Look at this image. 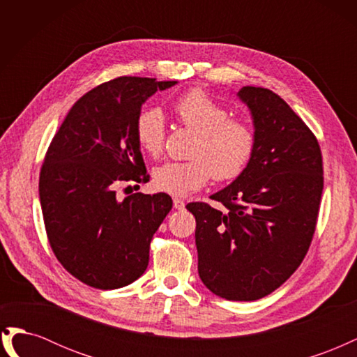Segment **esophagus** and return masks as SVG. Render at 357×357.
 Returning <instances> with one entry per match:
<instances>
[{
  "instance_id": "esophagus-1",
  "label": "esophagus",
  "mask_w": 357,
  "mask_h": 357,
  "mask_svg": "<svg viewBox=\"0 0 357 357\" xmlns=\"http://www.w3.org/2000/svg\"><path fill=\"white\" fill-rule=\"evenodd\" d=\"M172 202H174V208L176 210H183V208H185V201H183V199H180V198H174V201H172Z\"/></svg>"
}]
</instances>
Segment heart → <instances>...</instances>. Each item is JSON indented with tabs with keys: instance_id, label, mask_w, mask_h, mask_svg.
Here are the masks:
<instances>
[{
	"instance_id": "b5f03b06",
	"label": "heart",
	"mask_w": 357,
	"mask_h": 357,
	"mask_svg": "<svg viewBox=\"0 0 357 357\" xmlns=\"http://www.w3.org/2000/svg\"><path fill=\"white\" fill-rule=\"evenodd\" d=\"M181 125L197 134L189 160H169L153 169L156 190L172 197H186L201 189L214 176L226 181L243 174L252 160L256 137L243 119L228 117L220 102L193 89L174 104ZM135 138L144 153L158 158L165 144V121L158 109H146L137 116Z\"/></svg>"
}]
</instances>
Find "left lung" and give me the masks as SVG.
Masks as SVG:
<instances>
[{"label":"left lung","mask_w":357,"mask_h":357,"mask_svg":"<svg viewBox=\"0 0 357 357\" xmlns=\"http://www.w3.org/2000/svg\"><path fill=\"white\" fill-rule=\"evenodd\" d=\"M256 146L243 174L205 202L195 215L198 273L214 295L256 301L294 274L316 231L323 160L316 135L277 93L244 86Z\"/></svg>","instance_id":"1"}]
</instances>
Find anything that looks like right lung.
<instances>
[{
	"label": "right lung",
	"mask_w": 357,
	"mask_h": 357,
	"mask_svg": "<svg viewBox=\"0 0 357 357\" xmlns=\"http://www.w3.org/2000/svg\"><path fill=\"white\" fill-rule=\"evenodd\" d=\"M177 82L117 77L75 102L47 149L40 202L53 253L82 283L110 290L131 284L149 265L155 232L172 208L167 193L116 197L122 183H144L135 138L142 105Z\"/></svg>",
	"instance_id": "right-lung-1"
}]
</instances>
